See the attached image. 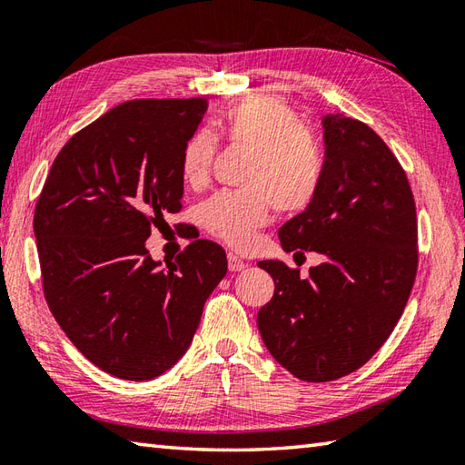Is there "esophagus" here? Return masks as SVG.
<instances>
[{"label":"esophagus","mask_w":465,"mask_h":465,"mask_svg":"<svg viewBox=\"0 0 465 465\" xmlns=\"http://www.w3.org/2000/svg\"><path fill=\"white\" fill-rule=\"evenodd\" d=\"M245 266H248V263L235 256V253H227V268H230V272H242Z\"/></svg>","instance_id":"34e87169"}]
</instances>
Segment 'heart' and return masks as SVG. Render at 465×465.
<instances>
[{
	"label": "heart",
	"instance_id": "obj_1",
	"mask_svg": "<svg viewBox=\"0 0 465 465\" xmlns=\"http://www.w3.org/2000/svg\"><path fill=\"white\" fill-rule=\"evenodd\" d=\"M220 131L232 144L250 149L242 189L220 191L202 205V222L232 248H248L272 209L300 213L322 187L324 153L300 126L292 108L272 96H250L220 116ZM217 141L207 129L191 133L179 154L181 179L189 187L205 183Z\"/></svg>",
	"mask_w": 465,
	"mask_h": 465
}]
</instances>
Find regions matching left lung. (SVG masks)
<instances>
[{"instance_id": "left-lung-1", "label": "left lung", "mask_w": 465, "mask_h": 465, "mask_svg": "<svg viewBox=\"0 0 465 465\" xmlns=\"http://www.w3.org/2000/svg\"><path fill=\"white\" fill-rule=\"evenodd\" d=\"M324 179L311 207L280 227L286 252H318L300 276L263 260L274 296L258 312L272 357L308 383L361 369L401 318L417 274V213L403 167L369 124L329 114Z\"/></svg>"}]
</instances>
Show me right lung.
I'll return each instance as SVG.
<instances>
[{
	"label": "right lung",
	"mask_w": 465,
	"mask_h": 465,
	"mask_svg": "<svg viewBox=\"0 0 465 465\" xmlns=\"http://www.w3.org/2000/svg\"><path fill=\"white\" fill-rule=\"evenodd\" d=\"M203 98L129 100L64 144L34 212L45 302L98 369L149 381L189 349L227 272L222 245L195 240L154 262L151 227L181 212L179 154Z\"/></svg>",
	"instance_id": "1"
}]
</instances>
